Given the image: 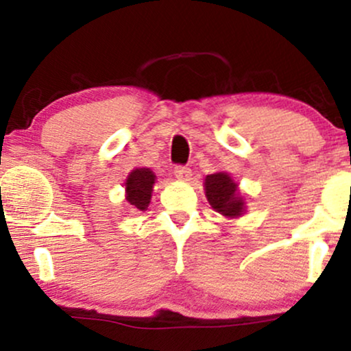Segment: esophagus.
Listing matches in <instances>:
<instances>
[{
	"label": "esophagus",
	"mask_w": 351,
	"mask_h": 351,
	"mask_svg": "<svg viewBox=\"0 0 351 351\" xmlns=\"http://www.w3.org/2000/svg\"><path fill=\"white\" fill-rule=\"evenodd\" d=\"M173 173H175V176L178 178L180 181H188L191 178V170L188 167H175V170H173Z\"/></svg>",
	"instance_id": "34e87169"
}]
</instances>
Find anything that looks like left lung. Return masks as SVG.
I'll return each mask as SVG.
<instances>
[{"mask_svg": "<svg viewBox=\"0 0 351 351\" xmlns=\"http://www.w3.org/2000/svg\"><path fill=\"white\" fill-rule=\"evenodd\" d=\"M204 191L210 207L225 219H238L246 214L245 196L239 193L238 183L230 173L217 171L214 175H207L204 180Z\"/></svg>", "mask_w": 351, "mask_h": 351, "instance_id": "1", "label": "left lung"}]
</instances>
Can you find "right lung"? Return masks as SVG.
<instances>
[{
	"mask_svg": "<svg viewBox=\"0 0 351 351\" xmlns=\"http://www.w3.org/2000/svg\"><path fill=\"white\" fill-rule=\"evenodd\" d=\"M157 176L150 168H134L124 181L126 201L137 210H147Z\"/></svg>",
	"mask_w": 351,
	"mask_h": 351,
	"instance_id": "obj_1",
	"label": "right lung"
}]
</instances>
